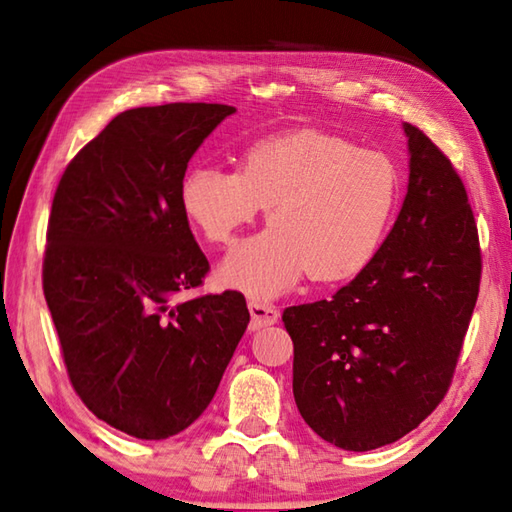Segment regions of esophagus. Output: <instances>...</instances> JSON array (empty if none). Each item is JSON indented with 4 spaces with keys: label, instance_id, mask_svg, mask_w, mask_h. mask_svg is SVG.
Listing matches in <instances>:
<instances>
[{
    "label": "esophagus",
    "instance_id": "esophagus-1",
    "mask_svg": "<svg viewBox=\"0 0 512 512\" xmlns=\"http://www.w3.org/2000/svg\"><path fill=\"white\" fill-rule=\"evenodd\" d=\"M248 310H250V330H262L266 325H273L279 319V310L270 303H262L257 299L248 301Z\"/></svg>",
    "mask_w": 512,
    "mask_h": 512
}]
</instances>
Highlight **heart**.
<instances>
[{"mask_svg":"<svg viewBox=\"0 0 512 512\" xmlns=\"http://www.w3.org/2000/svg\"><path fill=\"white\" fill-rule=\"evenodd\" d=\"M402 195L396 160L343 136L303 127L262 136L239 154L237 171L191 167L180 206L198 235L226 246L268 206L270 226L239 244L220 281L253 297H277L303 277L354 279L374 262Z\"/></svg>","mask_w":512,"mask_h":512,"instance_id":"1","label":"heart"}]
</instances>
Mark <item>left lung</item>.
<instances>
[{
	"mask_svg": "<svg viewBox=\"0 0 512 512\" xmlns=\"http://www.w3.org/2000/svg\"><path fill=\"white\" fill-rule=\"evenodd\" d=\"M409 187L376 259L328 301L284 310L299 413L345 451L396 442L447 396L482 279L475 215L449 156L416 125Z\"/></svg>",
	"mask_w": 512,
	"mask_h": 512,
	"instance_id": "1",
	"label": "left lung"
}]
</instances>
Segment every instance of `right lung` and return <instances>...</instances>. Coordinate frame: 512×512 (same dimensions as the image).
Segmentation results:
<instances>
[{
  "label": "right lung",
  "mask_w": 512,
  "mask_h": 512,
  "mask_svg": "<svg viewBox=\"0 0 512 512\" xmlns=\"http://www.w3.org/2000/svg\"><path fill=\"white\" fill-rule=\"evenodd\" d=\"M220 103L136 107L65 167L43 253V295L68 378L96 418L165 440L202 416L246 332L242 292L178 295L209 259L180 206L195 149L231 116Z\"/></svg>",
  "instance_id": "right-lung-1"
}]
</instances>
